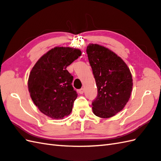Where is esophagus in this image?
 Here are the masks:
<instances>
[{
    "instance_id": "34e87169",
    "label": "esophagus",
    "mask_w": 161,
    "mask_h": 161,
    "mask_svg": "<svg viewBox=\"0 0 161 161\" xmlns=\"http://www.w3.org/2000/svg\"><path fill=\"white\" fill-rule=\"evenodd\" d=\"M84 89H83V88H81V89L78 90V93H80V94H83L84 93Z\"/></svg>"
}]
</instances>
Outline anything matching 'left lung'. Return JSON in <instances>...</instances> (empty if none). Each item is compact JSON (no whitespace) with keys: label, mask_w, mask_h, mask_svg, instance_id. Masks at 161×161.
I'll list each match as a JSON object with an SVG mask.
<instances>
[{"label":"left lung","mask_w":161,"mask_h":161,"mask_svg":"<svg viewBox=\"0 0 161 161\" xmlns=\"http://www.w3.org/2000/svg\"><path fill=\"white\" fill-rule=\"evenodd\" d=\"M86 53L97 89L93 112L100 118L112 117L121 111L130 98L133 89L130 69L119 56L103 46L91 44Z\"/></svg>","instance_id":"left-lung-1"}]
</instances>
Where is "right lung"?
<instances>
[{
	"label": "right lung",
	"mask_w": 161,
	"mask_h": 161,
	"mask_svg": "<svg viewBox=\"0 0 161 161\" xmlns=\"http://www.w3.org/2000/svg\"><path fill=\"white\" fill-rule=\"evenodd\" d=\"M81 54L80 49L55 47L43 55L31 70L28 91L44 114L58 119L71 113L77 94L72 85L73 76L66 68Z\"/></svg>",
	"instance_id": "add662e5"
}]
</instances>
